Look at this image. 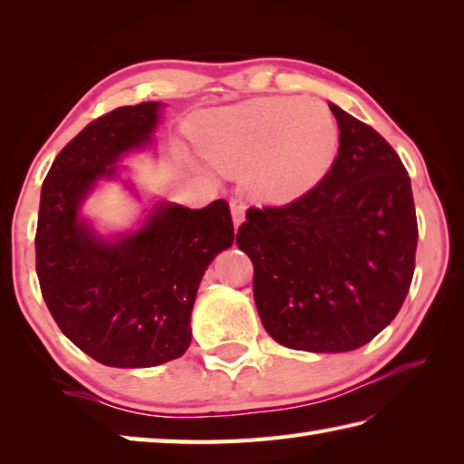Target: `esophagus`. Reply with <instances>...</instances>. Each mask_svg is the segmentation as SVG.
<instances>
[{"label": "esophagus", "mask_w": 464, "mask_h": 464, "mask_svg": "<svg viewBox=\"0 0 464 464\" xmlns=\"http://www.w3.org/2000/svg\"><path fill=\"white\" fill-rule=\"evenodd\" d=\"M245 209H247V205H245L243 199H231V217L235 229H239V225L245 221Z\"/></svg>", "instance_id": "34e87169"}]
</instances>
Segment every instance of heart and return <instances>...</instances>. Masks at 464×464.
I'll return each mask as SVG.
<instances>
[{
  "instance_id": "1",
  "label": "heart",
  "mask_w": 464,
  "mask_h": 464,
  "mask_svg": "<svg viewBox=\"0 0 464 464\" xmlns=\"http://www.w3.org/2000/svg\"><path fill=\"white\" fill-rule=\"evenodd\" d=\"M199 143L217 171H249L255 191L285 203L324 179L339 155L341 131L323 102L261 97L213 111L205 120Z\"/></svg>"
}]
</instances>
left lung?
I'll return each instance as SVG.
<instances>
[{"label": "left lung", "instance_id": "left-lung-1", "mask_svg": "<svg viewBox=\"0 0 464 464\" xmlns=\"http://www.w3.org/2000/svg\"><path fill=\"white\" fill-rule=\"evenodd\" d=\"M329 107L341 131L331 171L289 205L253 207L237 231L265 331L309 353L359 349L397 317L419 239L401 157L372 127Z\"/></svg>", "mask_w": 464, "mask_h": 464}]
</instances>
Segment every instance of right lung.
<instances>
[{"label":"right lung","mask_w":464,"mask_h":464,"mask_svg":"<svg viewBox=\"0 0 464 464\" xmlns=\"http://www.w3.org/2000/svg\"><path fill=\"white\" fill-rule=\"evenodd\" d=\"M161 107L125 105L92 121L59 151L42 187L39 287L65 337L107 367L145 369L181 357L205 269L235 237L223 199L203 209L157 201L135 231L111 237L82 217L95 185L120 177L117 161L153 143Z\"/></svg>","instance_id":"right-lung-1"}]
</instances>
